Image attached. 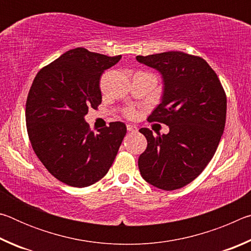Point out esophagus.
Here are the masks:
<instances>
[{
  "mask_svg": "<svg viewBox=\"0 0 251 251\" xmlns=\"http://www.w3.org/2000/svg\"><path fill=\"white\" fill-rule=\"evenodd\" d=\"M126 127H127V130H128V131H133V133H135V131L138 130L137 127L134 126V125H127Z\"/></svg>",
  "mask_w": 251,
  "mask_h": 251,
  "instance_id": "esophagus-1",
  "label": "esophagus"
}]
</instances>
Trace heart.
Instances as JSON below:
<instances>
[{
    "label": "heart",
    "instance_id": "obj_1",
    "mask_svg": "<svg viewBox=\"0 0 251 251\" xmlns=\"http://www.w3.org/2000/svg\"><path fill=\"white\" fill-rule=\"evenodd\" d=\"M124 115L129 120H135L138 117V110L134 107H128L124 110Z\"/></svg>",
    "mask_w": 251,
    "mask_h": 251
}]
</instances>
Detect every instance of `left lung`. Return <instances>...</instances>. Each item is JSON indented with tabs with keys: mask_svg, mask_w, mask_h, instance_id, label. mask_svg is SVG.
Listing matches in <instances>:
<instances>
[{
	"mask_svg": "<svg viewBox=\"0 0 251 251\" xmlns=\"http://www.w3.org/2000/svg\"><path fill=\"white\" fill-rule=\"evenodd\" d=\"M136 58L163 75V100L148 121L169 127L168 134L156 136L139 129L147 139L139 172L157 188H181L201 175L215 155L226 124V93L215 71L197 55L173 50Z\"/></svg>",
	"mask_w": 251,
	"mask_h": 251,
	"instance_id": "1",
	"label": "left lung"
}]
</instances>
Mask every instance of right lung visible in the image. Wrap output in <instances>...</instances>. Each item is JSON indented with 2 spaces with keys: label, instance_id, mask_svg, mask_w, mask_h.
<instances>
[{
  "label": "right lung",
  "instance_id": "right-lung-1",
  "mask_svg": "<svg viewBox=\"0 0 251 251\" xmlns=\"http://www.w3.org/2000/svg\"><path fill=\"white\" fill-rule=\"evenodd\" d=\"M122 55L67 50L39 71L29 88L25 120L34 152L52 175L73 187L101 179L112 166L126 135L122 122L95 134L84 121L88 108L101 103L100 80Z\"/></svg>",
  "mask_w": 251,
  "mask_h": 251
}]
</instances>
